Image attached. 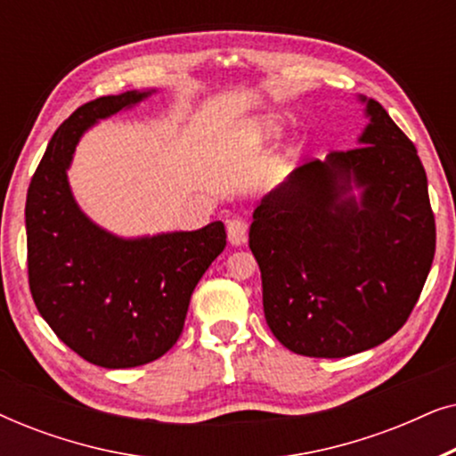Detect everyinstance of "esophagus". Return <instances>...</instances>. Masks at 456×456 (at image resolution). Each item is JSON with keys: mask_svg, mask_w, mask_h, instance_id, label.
Returning a JSON list of instances; mask_svg holds the SVG:
<instances>
[{"mask_svg": "<svg viewBox=\"0 0 456 456\" xmlns=\"http://www.w3.org/2000/svg\"><path fill=\"white\" fill-rule=\"evenodd\" d=\"M226 232H228V240L232 247H240L245 245L247 240V224L242 220H228L226 222Z\"/></svg>", "mask_w": 456, "mask_h": 456, "instance_id": "1", "label": "esophagus"}]
</instances>
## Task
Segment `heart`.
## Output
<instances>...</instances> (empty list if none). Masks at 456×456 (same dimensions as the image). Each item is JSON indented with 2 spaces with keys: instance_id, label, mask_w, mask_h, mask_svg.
<instances>
[{
  "instance_id": "1",
  "label": "heart",
  "mask_w": 456,
  "mask_h": 456,
  "mask_svg": "<svg viewBox=\"0 0 456 456\" xmlns=\"http://www.w3.org/2000/svg\"><path fill=\"white\" fill-rule=\"evenodd\" d=\"M286 120L278 114H255L242 120L230 124L224 130L220 139H217V147L222 153L234 155V153H255L272 145L273 141L280 139L284 133ZM289 149V153H292Z\"/></svg>"
}]
</instances>
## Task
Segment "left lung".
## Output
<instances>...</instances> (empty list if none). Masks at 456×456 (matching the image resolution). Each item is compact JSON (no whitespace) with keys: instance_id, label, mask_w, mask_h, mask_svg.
Returning a JSON list of instances; mask_svg holds the SVG:
<instances>
[{"instance_id":"left-lung-1","label":"left lung","mask_w":456,"mask_h":456,"mask_svg":"<svg viewBox=\"0 0 456 456\" xmlns=\"http://www.w3.org/2000/svg\"><path fill=\"white\" fill-rule=\"evenodd\" d=\"M361 147L309 161L261 199L248 247L265 322L297 354L382 345L413 311L436 251L419 155L382 105L357 95Z\"/></svg>"}]
</instances>
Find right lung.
Returning a JSON list of instances; mask_svg holds the SVG:
<instances>
[{
    "label": "right lung",
    "instance_id": "right-lung-1",
    "mask_svg": "<svg viewBox=\"0 0 456 456\" xmlns=\"http://www.w3.org/2000/svg\"><path fill=\"white\" fill-rule=\"evenodd\" d=\"M158 89L99 97L49 141L27 192L28 284L58 338L108 370L145 365L176 345L191 295L226 247L222 222L199 230L120 236L80 209L68 180L86 130Z\"/></svg>",
    "mask_w": 456,
    "mask_h": 456
}]
</instances>
